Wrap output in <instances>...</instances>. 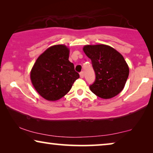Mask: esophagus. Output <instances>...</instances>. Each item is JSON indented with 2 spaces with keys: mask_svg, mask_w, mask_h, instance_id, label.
Returning <instances> with one entry per match:
<instances>
[{
  "mask_svg": "<svg viewBox=\"0 0 153 153\" xmlns=\"http://www.w3.org/2000/svg\"><path fill=\"white\" fill-rule=\"evenodd\" d=\"M80 74V77H81V78L83 79V76H83V72H81L80 74Z\"/></svg>",
  "mask_w": 153,
  "mask_h": 153,
  "instance_id": "esophagus-1",
  "label": "esophagus"
}]
</instances>
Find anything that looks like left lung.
Segmentation results:
<instances>
[{
  "label": "left lung",
  "mask_w": 153,
  "mask_h": 153,
  "mask_svg": "<svg viewBox=\"0 0 153 153\" xmlns=\"http://www.w3.org/2000/svg\"><path fill=\"white\" fill-rule=\"evenodd\" d=\"M85 55L91 60L96 79L90 86L102 99H111L124 88L128 78L129 66L125 58L114 48L106 45H85Z\"/></svg>",
  "instance_id": "1"
}]
</instances>
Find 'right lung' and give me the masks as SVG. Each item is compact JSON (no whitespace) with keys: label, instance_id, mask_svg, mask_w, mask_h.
Segmentation results:
<instances>
[{"label":"right lung","instance_id":"1","mask_svg":"<svg viewBox=\"0 0 153 153\" xmlns=\"http://www.w3.org/2000/svg\"><path fill=\"white\" fill-rule=\"evenodd\" d=\"M70 49L64 45L51 46L37 58L30 73L36 91L48 101L64 97L79 78L74 66L69 60Z\"/></svg>","mask_w":153,"mask_h":153}]
</instances>
